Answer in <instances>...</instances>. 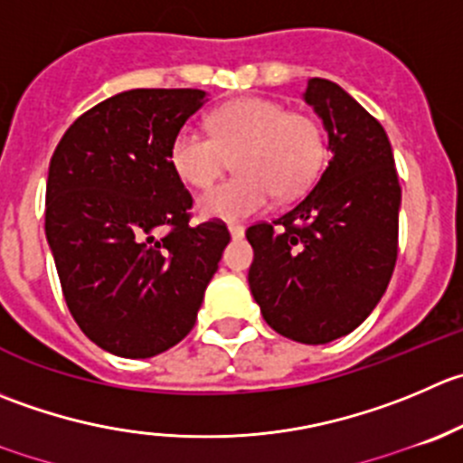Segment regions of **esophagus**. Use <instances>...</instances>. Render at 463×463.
Here are the masks:
<instances>
[{
	"instance_id": "1",
	"label": "esophagus",
	"mask_w": 463,
	"mask_h": 463,
	"mask_svg": "<svg viewBox=\"0 0 463 463\" xmlns=\"http://www.w3.org/2000/svg\"><path fill=\"white\" fill-rule=\"evenodd\" d=\"M228 231H231L232 240H241V237H244V226H240V223H231Z\"/></svg>"
}]
</instances>
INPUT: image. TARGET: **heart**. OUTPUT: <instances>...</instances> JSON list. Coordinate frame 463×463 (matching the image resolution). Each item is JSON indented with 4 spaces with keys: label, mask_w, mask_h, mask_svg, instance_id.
<instances>
[{
    "label": "heart",
    "mask_w": 463,
    "mask_h": 463,
    "mask_svg": "<svg viewBox=\"0 0 463 463\" xmlns=\"http://www.w3.org/2000/svg\"><path fill=\"white\" fill-rule=\"evenodd\" d=\"M210 132L183 127L174 136L169 160L178 178L208 187L235 156L237 176L219 183L199 199L203 217L237 222L280 199L300 194L318 176L326 158L323 131L312 118L289 112L271 99H240L210 115Z\"/></svg>",
    "instance_id": "1"
}]
</instances>
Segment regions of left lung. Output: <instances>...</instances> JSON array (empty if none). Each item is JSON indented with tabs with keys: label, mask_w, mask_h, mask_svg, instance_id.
Here are the masks:
<instances>
[{
	"label": "left lung",
	"mask_w": 463,
	"mask_h": 463,
	"mask_svg": "<svg viewBox=\"0 0 463 463\" xmlns=\"http://www.w3.org/2000/svg\"><path fill=\"white\" fill-rule=\"evenodd\" d=\"M327 131L330 160L303 201L253 223L249 285L264 321L287 339L327 344L380 303L398 258L401 183L383 124L327 79L303 94Z\"/></svg>",
	"instance_id": "1"
}]
</instances>
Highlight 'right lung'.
Segmentation results:
<instances>
[{"label":"right lung","mask_w":463,"mask_h":463,"mask_svg":"<svg viewBox=\"0 0 463 463\" xmlns=\"http://www.w3.org/2000/svg\"><path fill=\"white\" fill-rule=\"evenodd\" d=\"M203 90L140 88L83 112L49 163L44 232L62 296L90 341L145 360L194 327L231 241L226 223H190L192 194L169 149Z\"/></svg>","instance_id":"add662e5"}]
</instances>
